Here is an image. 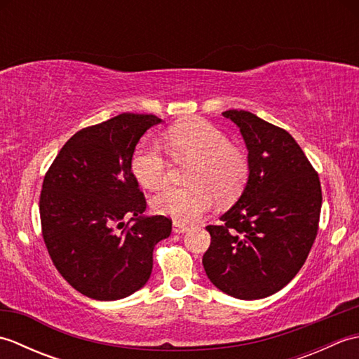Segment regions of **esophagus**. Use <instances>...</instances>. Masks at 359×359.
<instances>
[{"label":"esophagus","mask_w":359,"mask_h":359,"mask_svg":"<svg viewBox=\"0 0 359 359\" xmlns=\"http://www.w3.org/2000/svg\"><path fill=\"white\" fill-rule=\"evenodd\" d=\"M189 230L188 228V225H185V224H180V222H177V220H174L172 222V231L174 233H187Z\"/></svg>","instance_id":"1"}]
</instances>
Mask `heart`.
Instances as JSON below:
<instances>
[{
  "label": "heart",
  "mask_w": 359,
  "mask_h": 359,
  "mask_svg": "<svg viewBox=\"0 0 359 359\" xmlns=\"http://www.w3.org/2000/svg\"><path fill=\"white\" fill-rule=\"evenodd\" d=\"M166 142L179 160H194L188 182L191 187H172L156 197L154 210L177 222L193 224L215 202L238 197L248 179V158L241 148L210 121L194 117L168 129ZM133 172L139 184L158 191L170 182V163L157 144H143L134 152Z\"/></svg>",
  "instance_id": "obj_1"
}]
</instances>
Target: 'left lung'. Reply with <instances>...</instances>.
Instances as JSON below:
<instances>
[{"mask_svg":"<svg viewBox=\"0 0 359 359\" xmlns=\"http://www.w3.org/2000/svg\"><path fill=\"white\" fill-rule=\"evenodd\" d=\"M248 151V179L233 207L208 225L202 264L220 292L262 299L284 288L306 262L321 215V184L285 129L248 111L222 112Z\"/></svg>","mask_w":359,"mask_h":359,"instance_id":"8db88e82","label":"left lung"}]
</instances>
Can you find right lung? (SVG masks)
<instances>
[{
    "instance_id": "add662e5",
    "label": "right lung",
    "mask_w": 359,
    "mask_h": 359,
    "mask_svg": "<svg viewBox=\"0 0 359 359\" xmlns=\"http://www.w3.org/2000/svg\"><path fill=\"white\" fill-rule=\"evenodd\" d=\"M158 123L152 114L126 112L81 129L44 175V243L60 274L93 299L117 301L140 290L156 243L171 234L170 219L143 215L147 201L131 171L140 137Z\"/></svg>"
}]
</instances>
